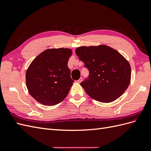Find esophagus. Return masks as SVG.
I'll use <instances>...</instances> for the list:
<instances>
[{
  "mask_svg": "<svg viewBox=\"0 0 151 151\" xmlns=\"http://www.w3.org/2000/svg\"><path fill=\"white\" fill-rule=\"evenodd\" d=\"M82 81H83V78H82V77H81V78H80L79 80L77 81V83H81Z\"/></svg>",
  "mask_w": 151,
  "mask_h": 151,
  "instance_id": "1",
  "label": "esophagus"
}]
</instances>
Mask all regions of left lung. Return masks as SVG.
<instances>
[{
	"label": "left lung",
	"mask_w": 151,
	"mask_h": 151,
	"mask_svg": "<svg viewBox=\"0 0 151 151\" xmlns=\"http://www.w3.org/2000/svg\"><path fill=\"white\" fill-rule=\"evenodd\" d=\"M76 53L89 71L81 85L91 98L110 103L124 93L130 83L131 67L122 55L104 45L80 47Z\"/></svg>",
	"instance_id": "8db88e82"
}]
</instances>
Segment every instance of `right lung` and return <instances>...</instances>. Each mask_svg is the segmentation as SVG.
<instances>
[{"label": "right lung", "mask_w": 151, "mask_h": 151, "mask_svg": "<svg viewBox=\"0 0 151 151\" xmlns=\"http://www.w3.org/2000/svg\"><path fill=\"white\" fill-rule=\"evenodd\" d=\"M72 53L69 48H50L32 61L26 70V83L38 102L53 106L66 98L74 83L67 66Z\"/></svg>", "instance_id": "add662e5"}]
</instances>
